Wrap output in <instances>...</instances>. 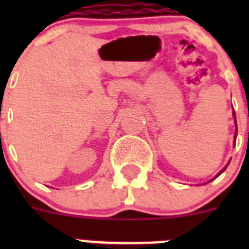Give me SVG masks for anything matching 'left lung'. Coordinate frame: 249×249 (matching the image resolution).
Here are the masks:
<instances>
[{
  "instance_id": "1",
  "label": "left lung",
  "mask_w": 249,
  "mask_h": 249,
  "mask_svg": "<svg viewBox=\"0 0 249 249\" xmlns=\"http://www.w3.org/2000/svg\"><path fill=\"white\" fill-rule=\"evenodd\" d=\"M232 114H233V118H234V124H236V132H234V142H236V138H237V121H236V112H234V109H233V113H232ZM230 162H231V160H228V163L226 164V166H224L223 168H222L221 171H219V172L217 173V175H215L214 177L212 178V179H210V181H208V182L213 181V179H214V178H217V177H218V176L221 175V173H223L224 171H226V168H227V167H228V164H230Z\"/></svg>"
}]
</instances>
